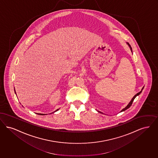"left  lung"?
Masks as SVG:
<instances>
[{
    "label": "left lung",
    "instance_id": "left-lung-1",
    "mask_svg": "<svg viewBox=\"0 0 158 158\" xmlns=\"http://www.w3.org/2000/svg\"><path fill=\"white\" fill-rule=\"evenodd\" d=\"M127 44L129 45V48H130V49H131V52H132V49H131V45H130L129 44V43H127ZM143 88H144V87H143V88L142 89V90H141L140 92H139L138 93H137L136 94H135V95L134 96V97L132 98V99L131 100V102H130L129 103V104L127 105V106H126V107H125L124 109H123L122 110H121V111H120V112H122V111H125V110H127V109H129V108L131 107V104H132L133 102V100H134V99H135V98H136V97L137 96H139V94H140L142 93V90H143ZM97 111L98 113H103L102 112H101V111H98V110H97Z\"/></svg>",
    "mask_w": 158,
    "mask_h": 158
}]
</instances>
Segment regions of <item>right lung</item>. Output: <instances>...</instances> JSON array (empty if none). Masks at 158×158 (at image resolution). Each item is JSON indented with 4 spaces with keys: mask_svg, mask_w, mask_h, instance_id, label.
Wrapping results in <instances>:
<instances>
[{
    "mask_svg": "<svg viewBox=\"0 0 158 158\" xmlns=\"http://www.w3.org/2000/svg\"><path fill=\"white\" fill-rule=\"evenodd\" d=\"M15 94H16V91H15ZM58 110H59V109H57V110H56V111H54L53 113H54V112L56 111H58ZM38 114H40V115H45V114H40V113H38Z\"/></svg>",
    "mask_w": 158,
    "mask_h": 158,
    "instance_id": "right-lung-1",
    "label": "right lung"
}]
</instances>
